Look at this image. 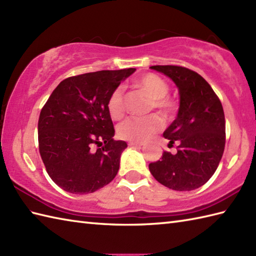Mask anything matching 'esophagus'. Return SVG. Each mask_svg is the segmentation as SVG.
Listing matches in <instances>:
<instances>
[{
    "instance_id": "obj_1",
    "label": "esophagus",
    "mask_w": 256,
    "mask_h": 256,
    "mask_svg": "<svg viewBox=\"0 0 256 256\" xmlns=\"http://www.w3.org/2000/svg\"><path fill=\"white\" fill-rule=\"evenodd\" d=\"M128 145L130 146H138V148H140V146L144 145V143H142V142H135V140H131V142H128Z\"/></svg>"
}]
</instances>
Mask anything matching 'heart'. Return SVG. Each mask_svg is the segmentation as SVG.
<instances>
[{"label":"heart","instance_id":"obj_1","mask_svg":"<svg viewBox=\"0 0 256 256\" xmlns=\"http://www.w3.org/2000/svg\"><path fill=\"white\" fill-rule=\"evenodd\" d=\"M135 84L153 99L152 108H155L164 116H170L175 106L172 101L166 96L170 88L164 80L154 74H146L140 77ZM108 111L114 120H118L124 116L126 111V101L123 86H118L112 92L108 101ZM162 128V121L157 114H152L145 118L132 116L118 124V135L123 140L138 142L153 136L155 133L160 131Z\"/></svg>","mask_w":256,"mask_h":256}]
</instances>
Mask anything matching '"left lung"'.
<instances>
[{
  "label": "left lung",
  "mask_w": 256,
  "mask_h": 256,
  "mask_svg": "<svg viewBox=\"0 0 256 256\" xmlns=\"http://www.w3.org/2000/svg\"><path fill=\"white\" fill-rule=\"evenodd\" d=\"M170 78L179 92L177 118L162 136L178 143L177 153L164 152L150 162L157 182L178 192L202 186L218 168L226 145L224 112L210 84L197 72L179 66H152Z\"/></svg>",
  "instance_id": "obj_1"
}]
</instances>
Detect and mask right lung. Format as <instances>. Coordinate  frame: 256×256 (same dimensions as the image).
<instances>
[{"instance_id": "right-lung-1", "label": "right lung", "mask_w": 256, "mask_h": 256, "mask_svg": "<svg viewBox=\"0 0 256 256\" xmlns=\"http://www.w3.org/2000/svg\"><path fill=\"white\" fill-rule=\"evenodd\" d=\"M135 70H102L64 79L42 108L40 153L48 175L64 192H94L116 176L128 144L113 140L108 101Z\"/></svg>"}]
</instances>
